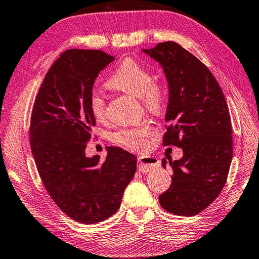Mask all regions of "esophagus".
Returning a JSON list of instances; mask_svg holds the SVG:
<instances>
[{
	"instance_id": "1",
	"label": "esophagus",
	"mask_w": 259,
	"mask_h": 259,
	"mask_svg": "<svg viewBox=\"0 0 259 259\" xmlns=\"http://www.w3.org/2000/svg\"><path fill=\"white\" fill-rule=\"evenodd\" d=\"M159 167V161L154 156H139L138 157V170L143 173L150 172Z\"/></svg>"
}]
</instances>
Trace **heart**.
<instances>
[{"label": "heart", "instance_id": "b5f03b06", "mask_svg": "<svg viewBox=\"0 0 259 259\" xmlns=\"http://www.w3.org/2000/svg\"><path fill=\"white\" fill-rule=\"evenodd\" d=\"M105 86L140 98L144 107L150 113L158 114L163 110L165 102L163 87L154 81L153 72L138 61L133 59L122 61L106 80ZM88 107L96 120L101 121L105 117V102L98 94L93 93L89 96ZM150 134L152 130L148 126L121 129L112 135V140L130 150H142L147 145V137Z\"/></svg>", "mask_w": 259, "mask_h": 259}]
</instances>
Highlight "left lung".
<instances>
[{
    "instance_id": "obj_1",
    "label": "left lung",
    "mask_w": 259,
    "mask_h": 259,
    "mask_svg": "<svg viewBox=\"0 0 259 259\" xmlns=\"http://www.w3.org/2000/svg\"><path fill=\"white\" fill-rule=\"evenodd\" d=\"M143 52L161 63L168 83L163 145L183 150L180 159H162L173 176L159 204L168 213L194 216L218 198L228 179L233 148L227 101L208 68L176 41Z\"/></svg>"
}]
</instances>
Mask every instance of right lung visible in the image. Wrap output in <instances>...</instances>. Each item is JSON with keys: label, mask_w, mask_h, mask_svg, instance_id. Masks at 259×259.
<instances>
[{"label": "right lung", "mask_w": 259, "mask_h": 259, "mask_svg": "<svg viewBox=\"0 0 259 259\" xmlns=\"http://www.w3.org/2000/svg\"><path fill=\"white\" fill-rule=\"evenodd\" d=\"M113 60L100 50L63 52L46 73L30 117L31 153L45 189L63 213L84 224L113 215L136 173L137 157L120 147L107 148L104 161L84 154L96 124L89 96Z\"/></svg>", "instance_id": "1"}]
</instances>
